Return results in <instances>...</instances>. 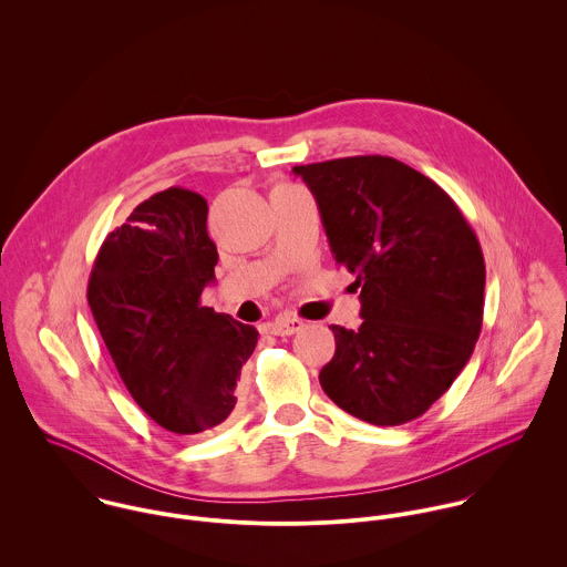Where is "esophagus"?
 Instances as JSON below:
<instances>
[{
    "label": "esophagus",
    "mask_w": 567,
    "mask_h": 567,
    "mask_svg": "<svg viewBox=\"0 0 567 567\" xmlns=\"http://www.w3.org/2000/svg\"><path fill=\"white\" fill-rule=\"evenodd\" d=\"M268 329H270V333H275V336H292V333H297V331L303 329V321L290 319V317H277L275 321L268 323Z\"/></svg>",
    "instance_id": "1"
}]
</instances>
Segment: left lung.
Wrapping results in <instances>:
<instances>
[{
	"instance_id": "8db88e82",
	"label": "left lung",
	"mask_w": 567,
	"mask_h": 567,
	"mask_svg": "<svg viewBox=\"0 0 567 567\" xmlns=\"http://www.w3.org/2000/svg\"><path fill=\"white\" fill-rule=\"evenodd\" d=\"M317 198L336 264L355 275L358 329L331 324L327 398L373 425L421 416L474 353L485 257L454 200L410 165L369 155L292 167Z\"/></svg>"
}]
</instances>
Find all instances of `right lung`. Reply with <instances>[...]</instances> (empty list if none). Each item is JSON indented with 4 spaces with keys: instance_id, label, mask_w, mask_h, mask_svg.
Listing matches in <instances>:
<instances>
[{
    "instance_id": "right-lung-1",
    "label": "right lung",
    "mask_w": 567,
    "mask_h": 567,
    "mask_svg": "<svg viewBox=\"0 0 567 567\" xmlns=\"http://www.w3.org/2000/svg\"><path fill=\"white\" fill-rule=\"evenodd\" d=\"M216 264L207 200L169 187L106 236L89 277L86 301L122 382L174 434L205 432L231 414L259 336L200 306Z\"/></svg>"
}]
</instances>
